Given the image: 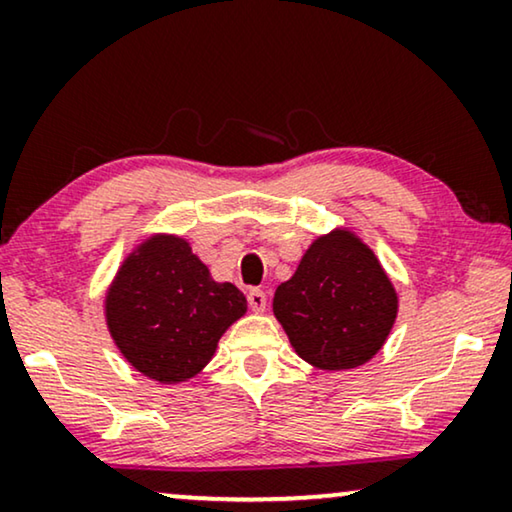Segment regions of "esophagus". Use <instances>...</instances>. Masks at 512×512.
Returning <instances> with one entry per match:
<instances>
[{
	"instance_id": "1",
	"label": "esophagus",
	"mask_w": 512,
	"mask_h": 512,
	"mask_svg": "<svg viewBox=\"0 0 512 512\" xmlns=\"http://www.w3.org/2000/svg\"><path fill=\"white\" fill-rule=\"evenodd\" d=\"M247 300H249L251 310H254V312H265V305H268V296H265L261 289H251Z\"/></svg>"
}]
</instances>
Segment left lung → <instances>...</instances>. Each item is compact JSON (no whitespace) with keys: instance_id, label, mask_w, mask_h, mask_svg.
I'll return each instance as SVG.
<instances>
[{"instance_id":"1","label":"left lung","mask_w":512,"mask_h":512,"mask_svg":"<svg viewBox=\"0 0 512 512\" xmlns=\"http://www.w3.org/2000/svg\"><path fill=\"white\" fill-rule=\"evenodd\" d=\"M272 312L300 359L321 370H349L387 342L398 296L373 249L352 230L317 237L289 282L279 284Z\"/></svg>"}]
</instances>
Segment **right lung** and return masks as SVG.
Masks as SVG:
<instances>
[{
  "label": "right lung",
  "mask_w": 512,
  "mask_h": 512,
  "mask_svg": "<svg viewBox=\"0 0 512 512\" xmlns=\"http://www.w3.org/2000/svg\"><path fill=\"white\" fill-rule=\"evenodd\" d=\"M244 312V293L214 282L177 235H151L132 249L104 298L107 328L125 361L160 384L198 375Z\"/></svg>",
  "instance_id": "obj_1"
}]
</instances>
